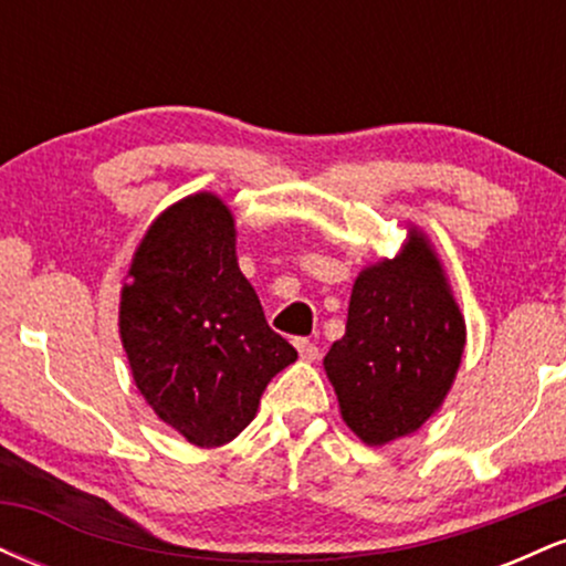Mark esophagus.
Segmentation results:
<instances>
[{
    "instance_id": "1",
    "label": "esophagus",
    "mask_w": 566,
    "mask_h": 566,
    "mask_svg": "<svg viewBox=\"0 0 566 566\" xmlns=\"http://www.w3.org/2000/svg\"><path fill=\"white\" fill-rule=\"evenodd\" d=\"M295 348H297V354H301V359H305V361L319 359V346H316L314 340H308V337H297Z\"/></svg>"
}]
</instances>
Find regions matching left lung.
Returning a JSON list of instances; mask_svg holds the SVG:
<instances>
[{
    "mask_svg": "<svg viewBox=\"0 0 566 566\" xmlns=\"http://www.w3.org/2000/svg\"><path fill=\"white\" fill-rule=\"evenodd\" d=\"M463 346L465 322L441 265L412 233L396 261L361 271L346 335L324 356L343 420L367 444L418 431L450 391Z\"/></svg>",
    "mask_w": 566,
    "mask_h": 566,
    "instance_id": "1",
    "label": "left lung"
}]
</instances>
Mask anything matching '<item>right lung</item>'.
Listing matches in <instances>:
<instances>
[{
	"instance_id": "obj_1",
	"label": "right lung",
	"mask_w": 566,
	"mask_h": 566,
	"mask_svg": "<svg viewBox=\"0 0 566 566\" xmlns=\"http://www.w3.org/2000/svg\"><path fill=\"white\" fill-rule=\"evenodd\" d=\"M233 237L229 207L193 193L154 220L122 290L119 333L135 386L197 447L242 433L269 380L297 359L265 322Z\"/></svg>"
}]
</instances>
